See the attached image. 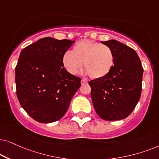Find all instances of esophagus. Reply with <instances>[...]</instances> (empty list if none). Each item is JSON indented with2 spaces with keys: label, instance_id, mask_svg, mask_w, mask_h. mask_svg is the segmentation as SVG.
Segmentation results:
<instances>
[{
  "label": "esophagus",
  "instance_id": "34e87169",
  "mask_svg": "<svg viewBox=\"0 0 159 159\" xmlns=\"http://www.w3.org/2000/svg\"><path fill=\"white\" fill-rule=\"evenodd\" d=\"M81 83L82 85H85V84H87L88 82L86 81V80H84V79H82V80H81Z\"/></svg>",
  "mask_w": 159,
  "mask_h": 159
}]
</instances>
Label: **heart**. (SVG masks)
<instances>
[{"label": "heart", "instance_id": "obj_1", "mask_svg": "<svg viewBox=\"0 0 159 159\" xmlns=\"http://www.w3.org/2000/svg\"><path fill=\"white\" fill-rule=\"evenodd\" d=\"M92 78H102L108 75L114 66L115 56L108 46L85 40L78 42L72 52L62 56V64L67 71L75 75L82 67Z\"/></svg>", "mask_w": 159, "mask_h": 159}]
</instances>
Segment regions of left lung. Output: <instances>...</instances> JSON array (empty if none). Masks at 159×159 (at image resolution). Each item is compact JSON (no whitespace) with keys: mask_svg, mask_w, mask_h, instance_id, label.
Wrapping results in <instances>:
<instances>
[{"mask_svg":"<svg viewBox=\"0 0 159 159\" xmlns=\"http://www.w3.org/2000/svg\"><path fill=\"white\" fill-rule=\"evenodd\" d=\"M101 43L113 50L115 62L108 75L89 82L92 102L102 119L121 120L132 113L140 98L143 68L133 48L116 40Z\"/></svg>","mask_w":159,"mask_h":159,"instance_id":"1","label":"left lung"}]
</instances>
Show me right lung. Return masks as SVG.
Listing matches in <instances>:
<instances>
[{
    "instance_id": "obj_1",
    "label": "right lung",
    "mask_w": 159,
    "mask_h": 159,
    "mask_svg": "<svg viewBox=\"0 0 159 159\" xmlns=\"http://www.w3.org/2000/svg\"><path fill=\"white\" fill-rule=\"evenodd\" d=\"M74 42L46 37L20 53L15 68L16 95L22 108L40 123L60 120L81 86V78L62 64L63 54Z\"/></svg>"
}]
</instances>
